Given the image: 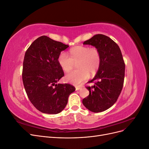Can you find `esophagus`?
Here are the masks:
<instances>
[{
  "label": "esophagus",
  "instance_id": "34e87169",
  "mask_svg": "<svg viewBox=\"0 0 149 149\" xmlns=\"http://www.w3.org/2000/svg\"><path fill=\"white\" fill-rule=\"evenodd\" d=\"M81 89V88L79 86H76V91H78V90H79Z\"/></svg>",
  "mask_w": 149,
  "mask_h": 149
}]
</instances>
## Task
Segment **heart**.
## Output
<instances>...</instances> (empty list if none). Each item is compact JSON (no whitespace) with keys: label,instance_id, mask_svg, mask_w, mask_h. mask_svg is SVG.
Masks as SVG:
<instances>
[{"label":"heart","instance_id":"1","mask_svg":"<svg viewBox=\"0 0 149 149\" xmlns=\"http://www.w3.org/2000/svg\"><path fill=\"white\" fill-rule=\"evenodd\" d=\"M70 56L61 52L58 57V63L65 72L73 69L74 63L78 62L79 69L73 70L65 76L66 81L73 85H79L86 80L90 74H94L100 68L101 61L100 52L97 48L77 46L70 51Z\"/></svg>","mask_w":149,"mask_h":149}]
</instances>
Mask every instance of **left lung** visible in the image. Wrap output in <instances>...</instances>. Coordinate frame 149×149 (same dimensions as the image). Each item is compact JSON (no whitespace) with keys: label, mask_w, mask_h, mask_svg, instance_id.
I'll return each mask as SVG.
<instances>
[{"label":"left lung","mask_w":149,"mask_h":149,"mask_svg":"<svg viewBox=\"0 0 149 149\" xmlns=\"http://www.w3.org/2000/svg\"><path fill=\"white\" fill-rule=\"evenodd\" d=\"M97 48L100 52V68L88 86L89 94L83 100V105L93 112L109 109L117 101L123 87L125 64L118 44L107 36L97 34L83 43Z\"/></svg>","instance_id":"obj_1"}]
</instances>
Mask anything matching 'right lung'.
I'll return each mask as SVG.
<instances>
[{"label":"right lung","instance_id":"obj_1","mask_svg":"<svg viewBox=\"0 0 149 149\" xmlns=\"http://www.w3.org/2000/svg\"><path fill=\"white\" fill-rule=\"evenodd\" d=\"M68 47L42 36L25 52L22 71L24 86L30 102L43 113H60L66 107L70 94L76 89L69 84H56L64 76L58 57Z\"/></svg>","mask_w":149,"mask_h":149}]
</instances>
